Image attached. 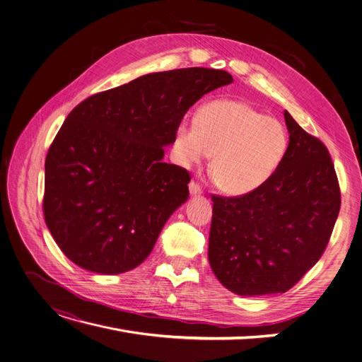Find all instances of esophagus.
Instances as JSON below:
<instances>
[{"label":"esophagus","mask_w":362,"mask_h":362,"mask_svg":"<svg viewBox=\"0 0 362 362\" xmlns=\"http://www.w3.org/2000/svg\"><path fill=\"white\" fill-rule=\"evenodd\" d=\"M189 192H191V195H201L202 194V187L197 182L192 180L189 183Z\"/></svg>","instance_id":"1"}]
</instances>
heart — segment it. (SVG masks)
<instances>
[{"label": "heart", "mask_w": 362, "mask_h": 362, "mask_svg": "<svg viewBox=\"0 0 362 362\" xmlns=\"http://www.w3.org/2000/svg\"><path fill=\"white\" fill-rule=\"evenodd\" d=\"M288 148V133L278 119L248 103L216 99L199 107L197 121H182L175 151L182 164H194L214 153L210 171L229 195L257 189L279 167Z\"/></svg>", "instance_id": "1"}]
</instances>
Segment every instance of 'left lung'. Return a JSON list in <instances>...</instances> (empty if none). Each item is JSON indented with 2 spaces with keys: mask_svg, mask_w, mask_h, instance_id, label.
I'll return each instance as SVG.
<instances>
[{
  "mask_svg": "<svg viewBox=\"0 0 362 362\" xmlns=\"http://www.w3.org/2000/svg\"><path fill=\"white\" fill-rule=\"evenodd\" d=\"M290 142L274 175L253 192L211 195L209 262L240 296L286 293L322 256L340 210L328 149L284 111Z\"/></svg>",
  "mask_w": 362,
  "mask_h": 362,
  "instance_id": "8db88e82",
  "label": "left lung"
}]
</instances>
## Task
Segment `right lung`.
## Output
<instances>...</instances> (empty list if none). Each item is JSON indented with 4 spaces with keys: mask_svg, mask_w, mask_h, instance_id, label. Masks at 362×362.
I'll return each mask as SVG.
<instances>
[{
    "mask_svg": "<svg viewBox=\"0 0 362 362\" xmlns=\"http://www.w3.org/2000/svg\"><path fill=\"white\" fill-rule=\"evenodd\" d=\"M226 71L183 68L139 76L76 105L45 158V225L64 255L90 272L142 263L189 197L186 168L163 163L185 114L230 84Z\"/></svg>",
    "mask_w": 362,
    "mask_h": 362,
    "instance_id": "obj_1",
    "label": "right lung"
}]
</instances>
